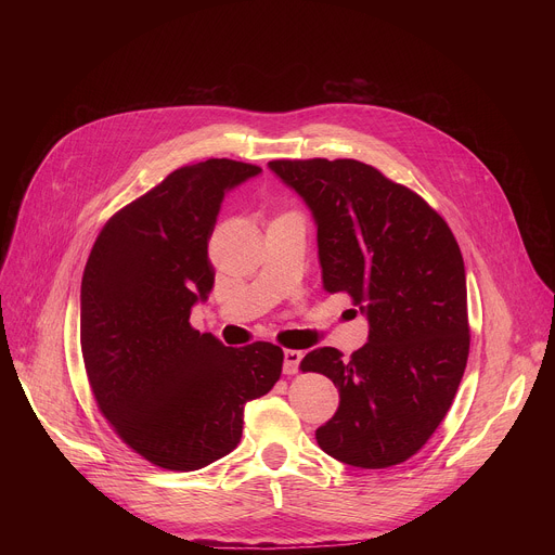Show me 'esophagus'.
<instances>
[{
	"instance_id": "obj_1",
	"label": "esophagus",
	"mask_w": 555,
	"mask_h": 555,
	"mask_svg": "<svg viewBox=\"0 0 555 555\" xmlns=\"http://www.w3.org/2000/svg\"><path fill=\"white\" fill-rule=\"evenodd\" d=\"M302 360V351H296V349H287L283 353V373L285 375H294L298 373V364Z\"/></svg>"
}]
</instances>
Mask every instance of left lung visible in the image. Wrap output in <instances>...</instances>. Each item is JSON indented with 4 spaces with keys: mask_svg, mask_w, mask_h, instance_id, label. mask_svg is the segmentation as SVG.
<instances>
[{
    "mask_svg": "<svg viewBox=\"0 0 555 555\" xmlns=\"http://www.w3.org/2000/svg\"><path fill=\"white\" fill-rule=\"evenodd\" d=\"M270 169L319 225L325 292H347L369 321V343L351 358L321 347L300 362L340 392L315 441L356 467L404 463L450 411L469 353L454 234L417 193L371 165L311 157L272 160Z\"/></svg>",
    "mask_w": 555,
    "mask_h": 555,
    "instance_id": "8db88e82",
    "label": "left lung"
}]
</instances>
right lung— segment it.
I'll return each instance as SVG.
<instances>
[{
  "label": "right lung",
  "mask_w": 555,
  "mask_h": 555,
  "mask_svg": "<svg viewBox=\"0 0 555 555\" xmlns=\"http://www.w3.org/2000/svg\"><path fill=\"white\" fill-rule=\"evenodd\" d=\"M261 169L210 157L167 176L96 236L81 283V351L114 433L149 463L199 469L242 439L244 409L281 377L283 349H230L191 327L215 283L208 240L225 191Z\"/></svg>",
  "instance_id": "add662e5"
}]
</instances>
